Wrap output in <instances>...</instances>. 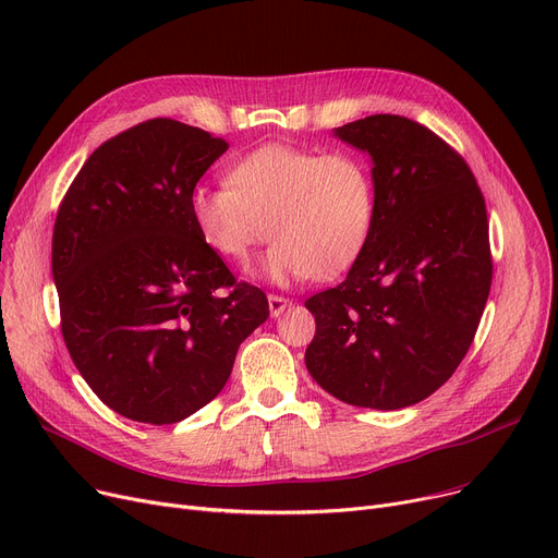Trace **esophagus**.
<instances>
[{"label": "esophagus", "mask_w": 558, "mask_h": 558, "mask_svg": "<svg viewBox=\"0 0 558 558\" xmlns=\"http://www.w3.org/2000/svg\"><path fill=\"white\" fill-rule=\"evenodd\" d=\"M287 307H291L289 299L278 296V294H269V312H271V316H280Z\"/></svg>", "instance_id": "1"}]
</instances>
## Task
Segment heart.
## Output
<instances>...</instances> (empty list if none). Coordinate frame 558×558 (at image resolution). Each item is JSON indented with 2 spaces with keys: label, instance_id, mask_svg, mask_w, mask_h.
I'll return each instance as SVG.
<instances>
[{
  "label": "heart",
  "instance_id": "obj_1",
  "mask_svg": "<svg viewBox=\"0 0 558 558\" xmlns=\"http://www.w3.org/2000/svg\"><path fill=\"white\" fill-rule=\"evenodd\" d=\"M187 208L201 240L221 257L244 264L271 234L264 278L330 280L371 240L375 183L355 154L271 142L232 160L226 183L194 185Z\"/></svg>",
  "mask_w": 558,
  "mask_h": 558
}]
</instances>
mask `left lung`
<instances>
[{
	"label": "left lung",
	"instance_id": "left-lung-1",
	"mask_svg": "<svg viewBox=\"0 0 558 558\" xmlns=\"http://www.w3.org/2000/svg\"><path fill=\"white\" fill-rule=\"evenodd\" d=\"M335 135L373 160L375 223L345 280L305 301L310 375L335 398L402 409L444 387L484 314L493 259L471 167L436 133L371 114Z\"/></svg>",
	"mask_w": 558,
	"mask_h": 558
}]
</instances>
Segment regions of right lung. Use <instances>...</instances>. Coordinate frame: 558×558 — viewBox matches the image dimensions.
I'll list each match as a JSON object with an SVG mask.
<instances>
[{"label":"right lung","mask_w":558,"mask_h":558,"mask_svg":"<svg viewBox=\"0 0 558 558\" xmlns=\"http://www.w3.org/2000/svg\"><path fill=\"white\" fill-rule=\"evenodd\" d=\"M228 149L167 117L104 142L58 208L51 274L78 373L124 418L179 423L219 396L269 316L201 240L187 198Z\"/></svg>","instance_id":"obj_1"}]
</instances>
